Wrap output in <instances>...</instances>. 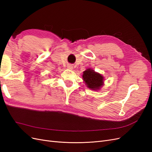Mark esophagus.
Here are the masks:
<instances>
[{
    "label": "esophagus",
    "mask_w": 152,
    "mask_h": 152,
    "mask_svg": "<svg viewBox=\"0 0 152 152\" xmlns=\"http://www.w3.org/2000/svg\"><path fill=\"white\" fill-rule=\"evenodd\" d=\"M68 68L71 69V70H72V69L73 68V66H72V65H68Z\"/></svg>",
    "instance_id": "esophagus-1"
}]
</instances>
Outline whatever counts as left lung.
Wrapping results in <instances>:
<instances>
[{"mask_svg": "<svg viewBox=\"0 0 152 152\" xmlns=\"http://www.w3.org/2000/svg\"><path fill=\"white\" fill-rule=\"evenodd\" d=\"M82 78L87 86L92 90L99 89L103 84V77L90 68L83 72Z\"/></svg>", "mask_w": 152, "mask_h": 152, "instance_id": "obj_1", "label": "left lung"}]
</instances>
